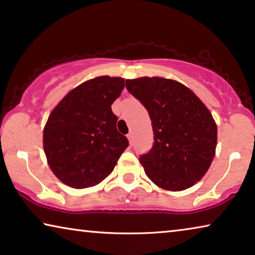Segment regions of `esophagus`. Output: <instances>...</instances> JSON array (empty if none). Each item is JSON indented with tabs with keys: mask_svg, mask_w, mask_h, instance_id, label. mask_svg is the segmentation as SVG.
<instances>
[{
	"mask_svg": "<svg viewBox=\"0 0 255 255\" xmlns=\"http://www.w3.org/2000/svg\"><path fill=\"white\" fill-rule=\"evenodd\" d=\"M127 137H128V139H129V143H130V144H132V142H134V134H132V132L130 131V132H129V134L127 135Z\"/></svg>",
	"mask_w": 255,
	"mask_h": 255,
	"instance_id": "34e87169",
	"label": "esophagus"
}]
</instances>
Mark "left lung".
I'll return each instance as SVG.
<instances>
[{
	"label": "left lung",
	"mask_w": 255,
	"mask_h": 255,
	"mask_svg": "<svg viewBox=\"0 0 255 255\" xmlns=\"http://www.w3.org/2000/svg\"><path fill=\"white\" fill-rule=\"evenodd\" d=\"M127 90L148 111L153 144L139 156L145 174L168 191L192 187L206 174L217 144V126L195 93L177 81L141 77Z\"/></svg>",
	"instance_id": "obj_1"
}]
</instances>
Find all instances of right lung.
I'll list each match as a JSON object with an SVG mask.
<instances>
[{"label":"right lung","instance_id":"right-lung-1","mask_svg":"<svg viewBox=\"0 0 255 255\" xmlns=\"http://www.w3.org/2000/svg\"><path fill=\"white\" fill-rule=\"evenodd\" d=\"M124 88V78L96 77L71 90L52 111L44 129V150L63 184L73 188L99 184L129 145L118 131L111 107Z\"/></svg>","mask_w":255,"mask_h":255}]
</instances>
